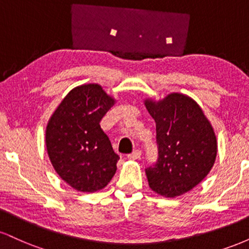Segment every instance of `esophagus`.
I'll return each instance as SVG.
<instances>
[{
	"label": "esophagus",
	"instance_id": "1",
	"mask_svg": "<svg viewBox=\"0 0 249 249\" xmlns=\"http://www.w3.org/2000/svg\"><path fill=\"white\" fill-rule=\"evenodd\" d=\"M141 156H142V152H141V151H139V150H136V151H133L132 153L127 154V158L130 159V160H137V159L141 158Z\"/></svg>",
	"mask_w": 249,
	"mask_h": 249
}]
</instances>
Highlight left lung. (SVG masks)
Instances as JSON below:
<instances>
[{"mask_svg": "<svg viewBox=\"0 0 249 249\" xmlns=\"http://www.w3.org/2000/svg\"><path fill=\"white\" fill-rule=\"evenodd\" d=\"M156 122L158 161L148 167V186L167 198L187 193L213 167L218 142L212 125L194 99L173 92L144 101Z\"/></svg>", "mask_w": 249, "mask_h": 249, "instance_id": "obj_1", "label": "left lung"}]
</instances>
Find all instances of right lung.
Instances as JSON below:
<instances>
[{"instance_id":"1","label":"right lung","mask_w":249,"mask_h":249,"mask_svg":"<svg viewBox=\"0 0 249 249\" xmlns=\"http://www.w3.org/2000/svg\"><path fill=\"white\" fill-rule=\"evenodd\" d=\"M115 103L99 84H83L63 98L48 122V156L73 190L97 192L115 176L119 157L99 125Z\"/></svg>"}]
</instances>
